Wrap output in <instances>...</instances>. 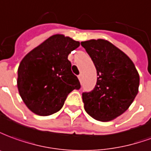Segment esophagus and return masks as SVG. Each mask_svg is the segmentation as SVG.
Masks as SVG:
<instances>
[{
    "mask_svg": "<svg viewBox=\"0 0 151 151\" xmlns=\"http://www.w3.org/2000/svg\"><path fill=\"white\" fill-rule=\"evenodd\" d=\"M78 78H79V81H82V79H83V76H82V74H80L79 76H78Z\"/></svg>",
    "mask_w": 151,
    "mask_h": 151,
    "instance_id": "esophagus-1",
    "label": "esophagus"
}]
</instances>
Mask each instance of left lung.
<instances>
[{
  "label": "left lung",
  "instance_id": "left-lung-1",
  "mask_svg": "<svg viewBox=\"0 0 151 151\" xmlns=\"http://www.w3.org/2000/svg\"><path fill=\"white\" fill-rule=\"evenodd\" d=\"M97 70V84L82 93L84 110L99 121H110L125 112L138 93L139 74L132 61L102 39L81 42Z\"/></svg>",
  "mask_w": 151,
  "mask_h": 151
}]
</instances>
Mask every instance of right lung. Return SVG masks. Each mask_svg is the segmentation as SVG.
<instances>
[{"label":"right lung","instance_id":"right-lung-1","mask_svg":"<svg viewBox=\"0 0 151 151\" xmlns=\"http://www.w3.org/2000/svg\"><path fill=\"white\" fill-rule=\"evenodd\" d=\"M80 42L63 35H53L22 58L18 69L19 94L30 111L47 116L60 111L67 95L80 89L71 71L69 53Z\"/></svg>","mask_w":151,"mask_h":151}]
</instances>
